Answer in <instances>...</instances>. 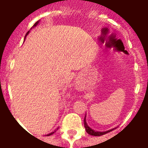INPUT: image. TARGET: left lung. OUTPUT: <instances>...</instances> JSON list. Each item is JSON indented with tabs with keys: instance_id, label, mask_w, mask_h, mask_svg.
I'll return each instance as SVG.
<instances>
[{
	"instance_id": "8db88e82",
	"label": "left lung",
	"mask_w": 148,
	"mask_h": 148,
	"mask_svg": "<svg viewBox=\"0 0 148 148\" xmlns=\"http://www.w3.org/2000/svg\"><path fill=\"white\" fill-rule=\"evenodd\" d=\"M86 115L85 116V119H84V125H85V128H86V131L88 134H90L91 136H102V135H105V134L108 133V132H110L112 131L113 130L114 128L112 129H110L109 131H106V132H97V131L93 130L91 127H90L88 126V124H86Z\"/></svg>"
}]
</instances>
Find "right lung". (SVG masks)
<instances>
[{
    "instance_id": "right-lung-1",
    "label": "right lung",
    "mask_w": 148,
    "mask_h": 148,
    "mask_svg": "<svg viewBox=\"0 0 148 148\" xmlns=\"http://www.w3.org/2000/svg\"><path fill=\"white\" fill-rule=\"evenodd\" d=\"M39 24V21H37L36 23V24H34V25H33V27H36V25H37V24ZM28 33H29V32H27V34H26V36H27V34H28ZM57 129H58V128H57ZM55 131H56V130H55ZM55 132H51V133L48 134V135H47V136H51V135H52V134H53V133H55Z\"/></svg>"
}]
</instances>
